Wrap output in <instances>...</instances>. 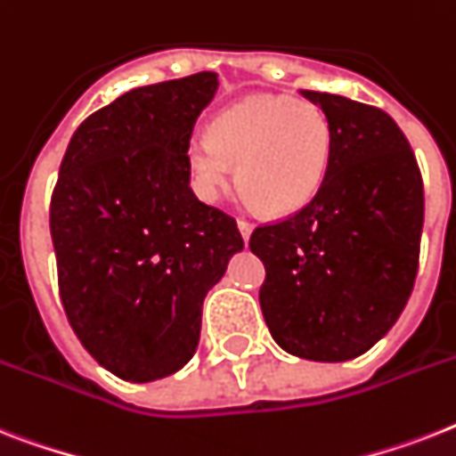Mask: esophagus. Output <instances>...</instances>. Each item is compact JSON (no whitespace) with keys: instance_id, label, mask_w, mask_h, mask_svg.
Here are the masks:
<instances>
[{"instance_id":"esophagus-1","label":"esophagus","mask_w":456,"mask_h":456,"mask_svg":"<svg viewBox=\"0 0 456 456\" xmlns=\"http://www.w3.org/2000/svg\"><path fill=\"white\" fill-rule=\"evenodd\" d=\"M239 232L240 236H243V240L248 243V239H250V234H253V224L248 220H239Z\"/></svg>"}]
</instances>
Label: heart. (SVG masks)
<instances>
[{
	"label": "heart",
	"mask_w": 456,
	"mask_h": 456,
	"mask_svg": "<svg viewBox=\"0 0 456 456\" xmlns=\"http://www.w3.org/2000/svg\"><path fill=\"white\" fill-rule=\"evenodd\" d=\"M332 157L330 121L314 102L250 95L217 114L210 133L191 135L187 164L199 194L217 199L239 166L240 190L269 216L297 213L318 194Z\"/></svg>",
	"instance_id": "1"
}]
</instances>
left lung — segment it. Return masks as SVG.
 Segmentation results:
<instances>
[{
  "label": "left lung",
  "instance_id": "1",
  "mask_svg": "<svg viewBox=\"0 0 456 456\" xmlns=\"http://www.w3.org/2000/svg\"><path fill=\"white\" fill-rule=\"evenodd\" d=\"M332 128L328 175L312 201L262 224L260 306L281 349L339 362L375 346L398 321L419 266L424 183L408 138L384 110L302 91Z\"/></svg>",
  "mask_w": 456,
  "mask_h": 456
}]
</instances>
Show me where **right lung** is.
<instances>
[{
	"instance_id": "right-lung-1",
	"label": "right lung",
	"mask_w": 456,
	"mask_h": 456,
	"mask_svg": "<svg viewBox=\"0 0 456 456\" xmlns=\"http://www.w3.org/2000/svg\"><path fill=\"white\" fill-rule=\"evenodd\" d=\"M216 72L133 88L74 131L51 196L58 286L84 349L126 382L184 368L203 299L243 250L190 187L187 142Z\"/></svg>"
}]
</instances>
